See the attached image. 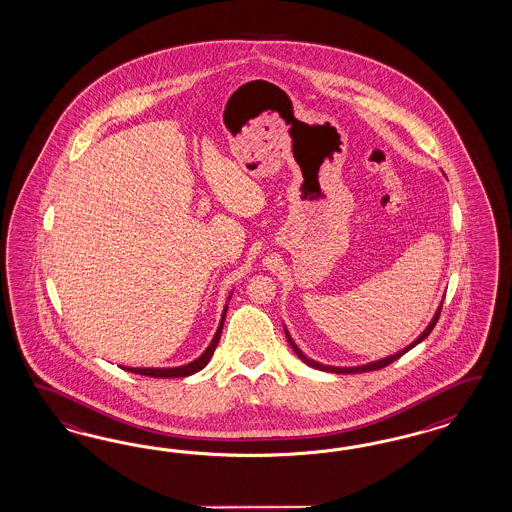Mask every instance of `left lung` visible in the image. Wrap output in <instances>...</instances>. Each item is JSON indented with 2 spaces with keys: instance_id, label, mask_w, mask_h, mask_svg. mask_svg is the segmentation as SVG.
I'll use <instances>...</instances> for the list:
<instances>
[{
  "instance_id": "8db88e82",
  "label": "left lung",
  "mask_w": 512,
  "mask_h": 512,
  "mask_svg": "<svg viewBox=\"0 0 512 512\" xmlns=\"http://www.w3.org/2000/svg\"><path fill=\"white\" fill-rule=\"evenodd\" d=\"M441 306H443V302L439 304V308L434 313V317H432V321L428 323V326L424 328V332L420 334L419 338L415 341H411L407 347H403L402 351H398V353H394V355H390V357L379 358V360H373V362H368V364H360V366H328V364H321V362H317V360H313V358L306 357L304 353H302V349L296 345L295 340L291 338V334H289V330H287V326L283 325V330H285V336H287V341H289V345L293 347V351L296 353V357L300 358L304 364H308L311 368H315V370H321V372H332V373H364V372H373V370H381V368H385L388 366L390 362H394V360H398V358L403 357L407 351H411L415 345H419L420 341L424 340V338H428L430 336V332L434 330L435 323H437V319H439V313H441Z\"/></svg>"
}]
</instances>
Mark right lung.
Instances as JSON below:
<instances>
[{"instance_id": "add662e5", "label": "right lung", "mask_w": 512, "mask_h": 512, "mask_svg": "<svg viewBox=\"0 0 512 512\" xmlns=\"http://www.w3.org/2000/svg\"><path fill=\"white\" fill-rule=\"evenodd\" d=\"M231 296H233V291H231V295L227 298V302L231 300ZM227 308H229V304H225V308H223L221 321H219V325H217L214 338H212V341L208 343V347L202 351L201 357L195 358L193 362H187V364H182V366H174V368H129V366H120V368L125 370V372L137 373V375H148V377H187V375H193V373L201 372L202 368L210 362V358L214 355V351H216L217 343H219V338H221L223 323H225Z\"/></svg>"}]
</instances>
